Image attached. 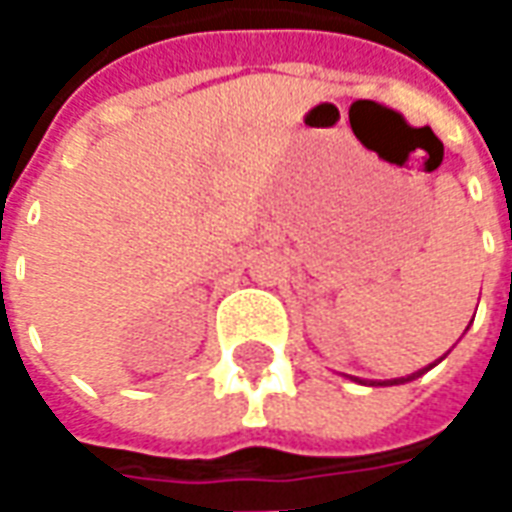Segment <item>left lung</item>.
Wrapping results in <instances>:
<instances>
[{
	"label": "left lung",
	"mask_w": 512,
	"mask_h": 512,
	"mask_svg": "<svg viewBox=\"0 0 512 512\" xmlns=\"http://www.w3.org/2000/svg\"><path fill=\"white\" fill-rule=\"evenodd\" d=\"M441 359H444V356H441ZM441 359H436V362H433V365L422 367V370H417V373H411V376H403V378H386V381H367V386H395V384H406V381H414V378L422 376V373H428L430 367H436V365H439ZM345 378H351V376H345ZM356 381H359V378H356Z\"/></svg>",
	"instance_id": "8db88e82"
}]
</instances>
